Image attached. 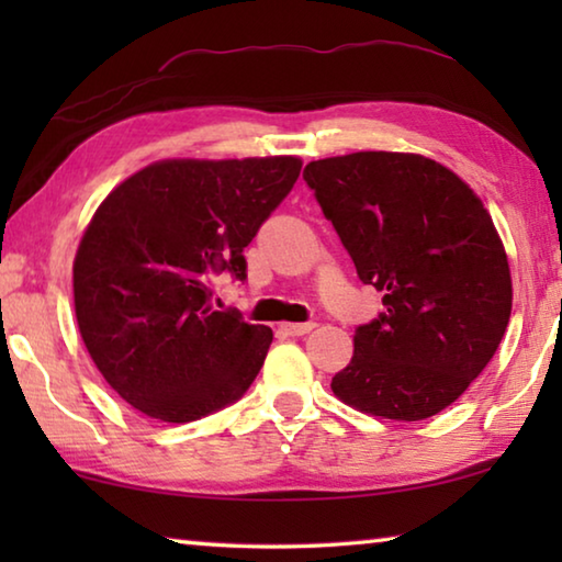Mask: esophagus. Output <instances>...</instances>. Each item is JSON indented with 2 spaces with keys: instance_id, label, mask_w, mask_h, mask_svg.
<instances>
[{
  "instance_id": "34e87169",
  "label": "esophagus",
  "mask_w": 562,
  "mask_h": 562,
  "mask_svg": "<svg viewBox=\"0 0 562 562\" xmlns=\"http://www.w3.org/2000/svg\"><path fill=\"white\" fill-rule=\"evenodd\" d=\"M315 329V322H302V325H294V322H288V325H280V331L288 337H302L307 331Z\"/></svg>"
}]
</instances>
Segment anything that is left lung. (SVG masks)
I'll return each mask as SVG.
<instances>
[{
    "mask_svg": "<svg viewBox=\"0 0 562 562\" xmlns=\"http://www.w3.org/2000/svg\"><path fill=\"white\" fill-rule=\"evenodd\" d=\"M304 183L384 312L355 329L331 392L359 412L422 422L453 404L496 355L510 319V270L483 203L431 158L312 160Z\"/></svg>",
    "mask_w": 562,
    "mask_h": 562,
    "instance_id": "1",
    "label": "left lung"
}]
</instances>
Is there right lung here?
<instances>
[{
	"label": "right lung",
	"instance_id": "add662e5",
	"mask_svg": "<svg viewBox=\"0 0 562 562\" xmlns=\"http://www.w3.org/2000/svg\"><path fill=\"white\" fill-rule=\"evenodd\" d=\"M292 156L164 160L113 190L74 260L93 364L140 414L188 424L235 404L272 329L213 307V278L247 280L245 247L300 176Z\"/></svg>",
	"mask_w": 562,
	"mask_h": 562
}]
</instances>
